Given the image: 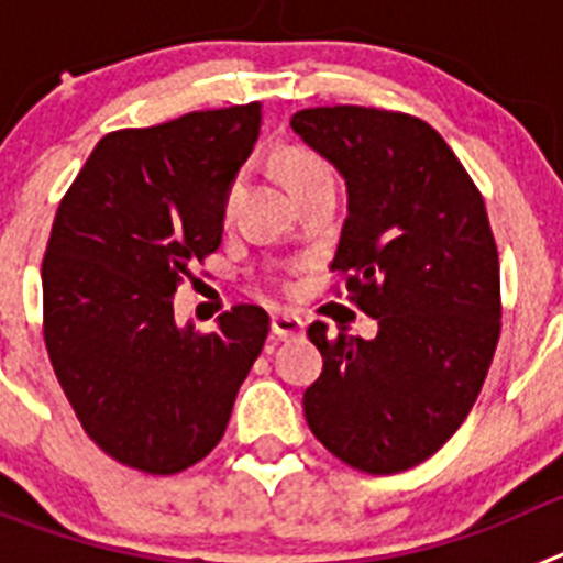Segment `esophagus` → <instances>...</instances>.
I'll return each instance as SVG.
<instances>
[{
	"label": "esophagus",
	"instance_id": "esophagus-1",
	"mask_svg": "<svg viewBox=\"0 0 563 563\" xmlns=\"http://www.w3.org/2000/svg\"><path fill=\"white\" fill-rule=\"evenodd\" d=\"M271 332L278 341H290V338H298L305 332V321L298 316H290V312H276L271 318Z\"/></svg>",
	"mask_w": 563,
	"mask_h": 563
}]
</instances>
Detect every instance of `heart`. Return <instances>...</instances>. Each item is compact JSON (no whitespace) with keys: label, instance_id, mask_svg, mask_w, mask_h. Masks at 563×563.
Masks as SVG:
<instances>
[{"label":"heart","instance_id":"obj_1","mask_svg":"<svg viewBox=\"0 0 563 563\" xmlns=\"http://www.w3.org/2000/svg\"><path fill=\"white\" fill-rule=\"evenodd\" d=\"M282 168H285V180H287V188L292 191H298V188L310 186V183L321 180V177H330V166H327L321 157H316V154L310 152H290L285 154V163H282ZM242 186H245V172L236 174L231 180V186H228L225 191V200H222V217L225 220H231L233 211H236V200H239V191H242Z\"/></svg>","mask_w":563,"mask_h":563}]
</instances>
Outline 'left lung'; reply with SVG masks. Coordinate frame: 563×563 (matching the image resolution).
Wrapping results in <instances>:
<instances>
[{
    "label": "left lung",
    "instance_id": "obj_1",
    "mask_svg": "<svg viewBox=\"0 0 563 563\" xmlns=\"http://www.w3.org/2000/svg\"><path fill=\"white\" fill-rule=\"evenodd\" d=\"M346 183L332 271L377 321L372 341L307 330L324 369L305 391L312 434L346 465L397 474L451 440L499 341V253L485 200L420 118L366 107L292 114Z\"/></svg>",
    "mask_w": 563,
    "mask_h": 563
}]
</instances>
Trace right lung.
<instances>
[{
	"label": "right lung",
	"mask_w": 563,
	"mask_h": 563,
	"mask_svg": "<svg viewBox=\"0 0 563 563\" xmlns=\"http://www.w3.org/2000/svg\"><path fill=\"white\" fill-rule=\"evenodd\" d=\"M262 103L188 112L98 141L62 200L42 265L44 343L84 431L168 476L211 454L271 318L239 305L200 335L174 292L222 242V200Z\"/></svg>",
	"instance_id": "obj_1"
}]
</instances>
